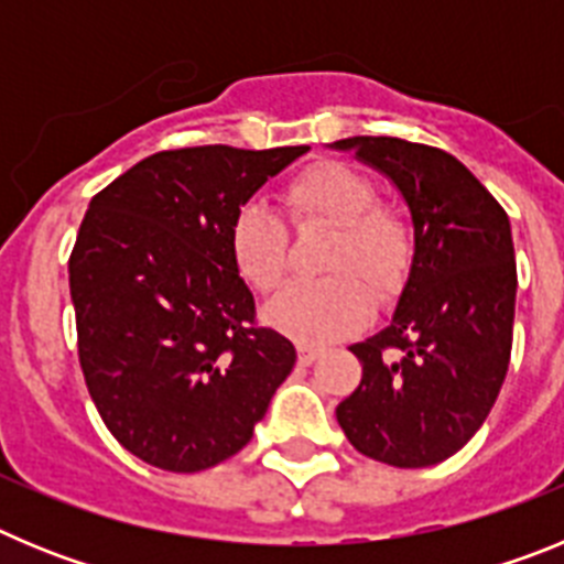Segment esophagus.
Segmentation results:
<instances>
[{"instance_id":"1","label":"esophagus","mask_w":564,"mask_h":564,"mask_svg":"<svg viewBox=\"0 0 564 564\" xmlns=\"http://www.w3.org/2000/svg\"><path fill=\"white\" fill-rule=\"evenodd\" d=\"M322 347L316 344H299V364H313L316 358H322Z\"/></svg>"}]
</instances>
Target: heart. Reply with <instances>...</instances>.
I'll use <instances>...</instances> for the list:
<instances>
[{"label":"heart","mask_w":564,"mask_h":564,"mask_svg":"<svg viewBox=\"0 0 564 564\" xmlns=\"http://www.w3.org/2000/svg\"><path fill=\"white\" fill-rule=\"evenodd\" d=\"M282 206L296 228L327 226L318 268L330 276L285 288L268 305L276 330L302 344H325L356 330L372 299L390 302L412 265V228L395 206L376 200L367 174L344 163H318L282 188ZM288 228L262 203H246L228 228L234 268L248 285L271 293L288 273Z\"/></svg>","instance_id":"obj_1"}]
</instances>
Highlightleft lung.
<instances>
[{
	"label": "left lung",
	"mask_w": 564,
	"mask_h": 564,
	"mask_svg": "<svg viewBox=\"0 0 564 564\" xmlns=\"http://www.w3.org/2000/svg\"><path fill=\"white\" fill-rule=\"evenodd\" d=\"M401 188L415 257L381 333L350 352L361 383L336 406L361 455L423 468L460 452L506 381L514 338L517 262L500 203L457 158L401 138H344Z\"/></svg>",
	"instance_id": "8db88e82"
}]
</instances>
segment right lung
Returning a JSON list of instances; mask_svg holds the SVG:
<instances>
[{
	"label": "right lung",
	"mask_w": 564,
	"mask_h": 564,
	"mask_svg": "<svg viewBox=\"0 0 564 564\" xmlns=\"http://www.w3.org/2000/svg\"><path fill=\"white\" fill-rule=\"evenodd\" d=\"M311 147L154 152L89 200L69 253L78 361L123 449L174 475L237 455L296 364L257 322L228 228Z\"/></svg>",
	"instance_id": "right-lung-1"
}]
</instances>
